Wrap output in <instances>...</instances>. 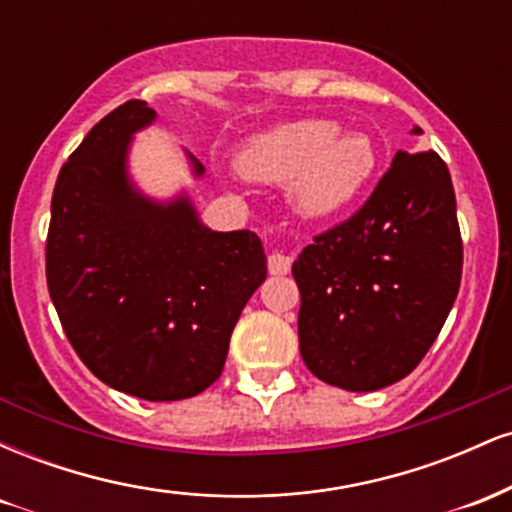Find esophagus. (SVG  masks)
I'll use <instances>...</instances> for the list:
<instances>
[{
	"label": "esophagus",
	"mask_w": 512,
	"mask_h": 512,
	"mask_svg": "<svg viewBox=\"0 0 512 512\" xmlns=\"http://www.w3.org/2000/svg\"><path fill=\"white\" fill-rule=\"evenodd\" d=\"M291 257L284 255V252H272V255L267 257V267H269V274H289L291 269Z\"/></svg>",
	"instance_id": "obj_1"
}]
</instances>
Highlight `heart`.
Segmentation results:
<instances>
[{"label":"heart","instance_id":"1","mask_svg":"<svg viewBox=\"0 0 512 512\" xmlns=\"http://www.w3.org/2000/svg\"><path fill=\"white\" fill-rule=\"evenodd\" d=\"M378 146L361 129H339L325 117L281 122L252 137L236 166L257 182H286L291 204L310 219L349 207L378 170Z\"/></svg>","mask_w":512,"mask_h":512}]
</instances>
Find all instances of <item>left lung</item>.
<instances>
[{
	"label": "left lung",
	"instance_id": "1",
	"mask_svg": "<svg viewBox=\"0 0 512 512\" xmlns=\"http://www.w3.org/2000/svg\"><path fill=\"white\" fill-rule=\"evenodd\" d=\"M291 272L301 356L315 378L349 392L407 378L460 289L462 238L443 158L397 151L368 202L315 236Z\"/></svg>",
	"mask_w": 512,
	"mask_h": 512
}]
</instances>
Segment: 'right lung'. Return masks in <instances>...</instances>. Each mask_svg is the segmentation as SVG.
I'll return each instance as SVG.
<instances>
[{"instance_id": "add662e5", "label": "right lung", "mask_w": 512, "mask_h": 512, "mask_svg": "<svg viewBox=\"0 0 512 512\" xmlns=\"http://www.w3.org/2000/svg\"><path fill=\"white\" fill-rule=\"evenodd\" d=\"M154 120L144 101H127L69 156L52 192L45 272L86 368L113 390L175 402L221 375L267 255L255 233L204 226L187 195L156 202L139 192L129 144ZM187 158L202 178V163Z\"/></svg>"}]
</instances>
